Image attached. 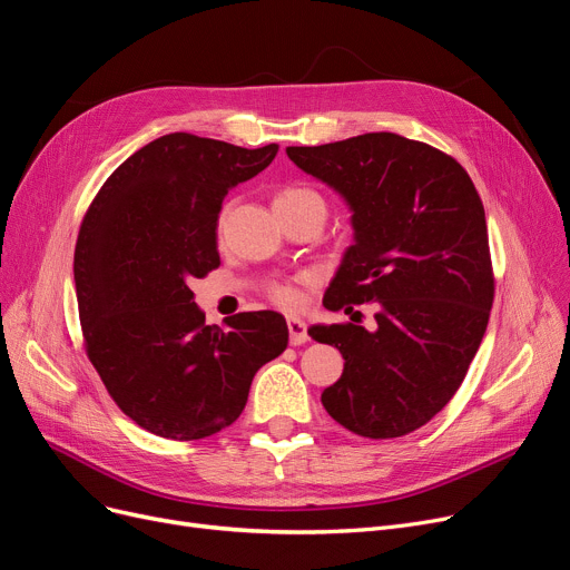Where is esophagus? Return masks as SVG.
I'll return each instance as SVG.
<instances>
[{"instance_id":"obj_1","label":"esophagus","mask_w":570,"mask_h":570,"mask_svg":"<svg viewBox=\"0 0 570 570\" xmlns=\"http://www.w3.org/2000/svg\"><path fill=\"white\" fill-rule=\"evenodd\" d=\"M286 326H288V335H291V344L298 346V344H305L309 340L307 335V326L303 318H295V316H288L286 318Z\"/></svg>"}]
</instances>
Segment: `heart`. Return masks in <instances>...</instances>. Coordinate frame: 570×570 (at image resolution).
<instances>
[{"label":"heart","instance_id":"heart-1","mask_svg":"<svg viewBox=\"0 0 570 570\" xmlns=\"http://www.w3.org/2000/svg\"><path fill=\"white\" fill-rule=\"evenodd\" d=\"M309 197H316V200H321V197L309 188H286L277 195V200H309ZM269 298H272V303H277L284 309H295L303 301V293H301L298 286L286 282V284L272 286Z\"/></svg>","mask_w":570,"mask_h":570}]
</instances>
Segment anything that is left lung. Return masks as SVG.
Here are the masks:
<instances>
[{
    "label": "left lung",
    "mask_w": 570,
    "mask_h": 570,
    "mask_svg": "<svg viewBox=\"0 0 570 570\" xmlns=\"http://www.w3.org/2000/svg\"><path fill=\"white\" fill-rule=\"evenodd\" d=\"M286 154L352 209L354 244L324 305L352 312L377 303L375 331L309 328L344 358L321 403L363 438L422 429L452 401L489 324L493 272L475 184L452 156L393 132L288 146Z\"/></svg>",
    "instance_id": "left-lung-1"
}]
</instances>
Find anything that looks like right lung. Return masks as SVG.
Masks as SVG:
<instances>
[{
	"mask_svg": "<svg viewBox=\"0 0 570 570\" xmlns=\"http://www.w3.org/2000/svg\"><path fill=\"white\" fill-rule=\"evenodd\" d=\"M277 151L171 132L118 165L83 216L73 282L86 352L116 405L148 433L224 431L258 367L286 350L282 314L242 312L228 328L207 326L188 288L220 265L224 197Z\"/></svg>",
	"mask_w": 570,
	"mask_h": 570,
	"instance_id": "right-lung-1",
	"label": "right lung"
}]
</instances>
